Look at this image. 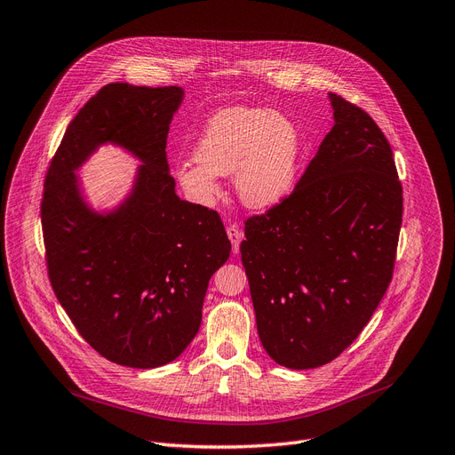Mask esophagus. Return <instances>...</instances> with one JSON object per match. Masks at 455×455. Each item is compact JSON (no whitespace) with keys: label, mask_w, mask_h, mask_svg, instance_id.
I'll list each match as a JSON object with an SVG mask.
<instances>
[{"label":"esophagus","mask_w":455,"mask_h":455,"mask_svg":"<svg viewBox=\"0 0 455 455\" xmlns=\"http://www.w3.org/2000/svg\"><path fill=\"white\" fill-rule=\"evenodd\" d=\"M227 234H228L230 243H232V252L238 254V252H240V243H242V240H243L242 228H240L238 225H235V223H230V225L227 227Z\"/></svg>","instance_id":"obj_1"}]
</instances>
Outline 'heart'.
<instances>
[{
  "mask_svg": "<svg viewBox=\"0 0 455 455\" xmlns=\"http://www.w3.org/2000/svg\"><path fill=\"white\" fill-rule=\"evenodd\" d=\"M299 133L290 118L262 108H225L210 116L195 147V162L179 165L180 184L203 201L220 193L217 176L234 172L249 208L279 203L291 186Z\"/></svg>",
  "mask_w": 455,
  "mask_h": 455,
  "instance_id": "b5f03b06",
  "label": "heart"
}]
</instances>
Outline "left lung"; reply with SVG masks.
I'll use <instances>...</instances> for the list:
<instances>
[{"instance_id": "obj_1", "label": "left lung", "mask_w": 455, "mask_h": 455, "mask_svg": "<svg viewBox=\"0 0 455 455\" xmlns=\"http://www.w3.org/2000/svg\"><path fill=\"white\" fill-rule=\"evenodd\" d=\"M329 98L334 126L293 191L245 221L240 245L260 342L291 370L323 366L359 337L392 281L402 227L385 133Z\"/></svg>"}]
</instances>
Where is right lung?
Here are the masks:
<instances>
[{
  "instance_id": "right-lung-1",
  "label": "right lung",
  "mask_w": 455,
  "mask_h": 455,
  "mask_svg": "<svg viewBox=\"0 0 455 455\" xmlns=\"http://www.w3.org/2000/svg\"><path fill=\"white\" fill-rule=\"evenodd\" d=\"M182 96V87H102L72 118L46 172L52 288L84 340L130 368L164 366L189 346L210 276L230 254L220 213L174 193L165 148ZM106 140L144 165L125 204L100 216L83 203L73 171Z\"/></svg>"
}]
</instances>
